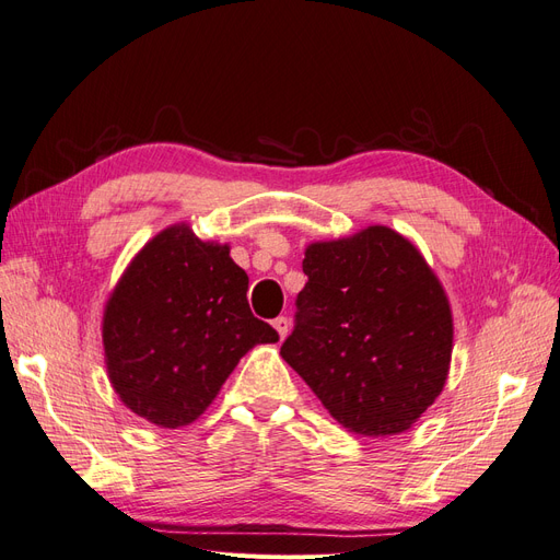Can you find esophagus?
Returning a JSON list of instances; mask_svg holds the SVG:
<instances>
[{"label":"esophagus","instance_id":"34e87169","mask_svg":"<svg viewBox=\"0 0 560 560\" xmlns=\"http://www.w3.org/2000/svg\"><path fill=\"white\" fill-rule=\"evenodd\" d=\"M273 327H276V331L280 334V338H284L287 334H290V319H287L284 315H280V317L273 319Z\"/></svg>","mask_w":560,"mask_h":560}]
</instances>
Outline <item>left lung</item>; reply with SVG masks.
I'll use <instances>...</instances> for the list:
<instances>
[{"label": "left lung", "instance_id": "left-lung-1", "mask_svg": "<svg viewBox=\"0 0 560 560\" xmlns=\"http://www.w3.org/2000/svg\"><path fill=\"white\" fill-rule=\"evenodd\" d=\"M282 360L354 434L409 430L442 395L453 317L422 254L387 226L306 247Z\"/></svg>", "mask_w": 560, "mask_h": 560}]
</instances>
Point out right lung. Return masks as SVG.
Returning <instances> with one entry per match:
<instances>
[{"label": "right lung", "mask_w": 560, "mask_h": 560, "mask_svg": "<svg viewBox=\"0 0 560 560\" xmlns=\"http://www.w3.org/2000/svg\"><path fill=\"white\" fill-rule=\"evenodd\" d=\"M247 284L229 245L200 241L186 224L140 249L103 317L107 374L132 413L159 428L189 425L247 350L278 341L252 315Z\"/></svg>", "instance_id": "right-lung-1"}]
</instances>
